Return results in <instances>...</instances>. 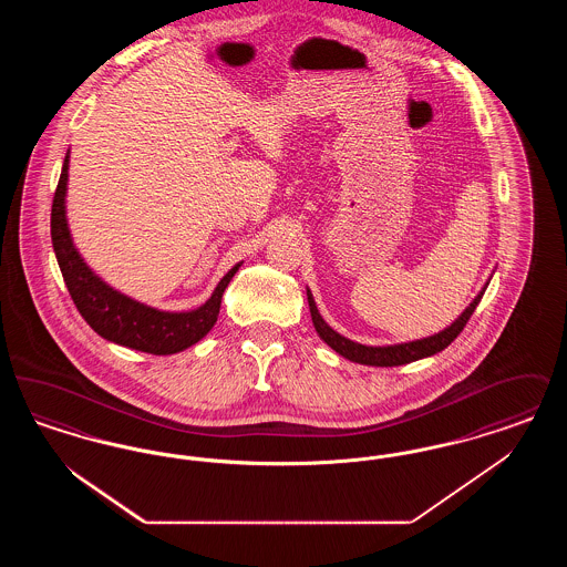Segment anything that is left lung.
<instances>
[{
  "label": "left lung",
  "instance_id": "8db88e82",
  "mask_svg": "<svg viewBox=\"0 0 567 567\" xmlns=\"http://www.w3.org/2000/svg\"><path fill=\"white\" fill-rule=\"evenodd\" d=\"M488 282H491V278L486 280L485 287L478 291V296L470 301V306L458 315L453 323L444 327L442 331L427 336V338H421V340L400 342V344H384V347H368V344H359L354 340L344 338L342 333H338L336 329H331L329 324L324 323V319L321 317L319 308H317V301H315L310 289H306V296H308V306H310V317H312L315 329H317L319 338L323 340L327 347H331L333 351L342 354L344 359L354 361V363H361V365L393 368V365H404V363H410V361H419V359L432 357L435 352L444 351L457 338L458 333L463 331V327L470 321V317L474 315L478 301L485 296Z\"/></svg>",
  "mask_w": 567,
  "mask_h": 567
}]
</instances>
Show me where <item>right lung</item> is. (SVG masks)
Returning <instances> with one entry per match:
<instances>
[{
    "label": "right lung",
    "mask_w": 567,
    "mask_h": 567,
    "mask_svg": "<svg viewBox=\"0 0 567 567\" xmlns=\"http://www.w3.org/2000/svg\"><path fill=\"white\" fill-rule=\"evenodd\" d=\"M68 169L70 151L63 159L59 185L54 190L51 238L59 270L63 274L65 287L74 299L82 319L104 340L134 351L174 354L197 344L215 327L223 293L236 276V271L240 270L243 261L220 278L213 296L199 308L187 312L159 310L116 291L86 266L76 244L72 240L65 210Z\"/></svg>",
    "instance_id": "1"
}]
</instances>
